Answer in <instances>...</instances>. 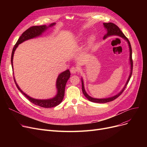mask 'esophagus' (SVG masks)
<instances>
[{
    "instance_id": "obj_1",
    "label": "esophagus",
    "mask_w": 147,
    "mask_h": 147,
    "mask_svg": "<svg viewBox=\"0 0 147 147\" xmlns=\"http://www.w3.org/2000/svg\"><path fill=\"white\" fill-rule=\"evenodd\" d=\"M78 71V69L76 67H72L70 68V72L72 74H76Z\"/></svg>"
}]
</instances>
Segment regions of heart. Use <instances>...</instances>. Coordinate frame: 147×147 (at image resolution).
<instances>
[{
	"label": "heart",
	"mask_w": 147,
	"mask_h": 147,
	"mask_svg": "<svg viewBox=\"0 0 147 147\" xmlns=\"http://www.w3.org/2000/svg\"><path fill=\"white\" fill-rule=\"evenodd\" d=\"M94 40V37H91L90 38V42H93Z\"/></svg>",
	"instance_id": "1"
}]
</instances>
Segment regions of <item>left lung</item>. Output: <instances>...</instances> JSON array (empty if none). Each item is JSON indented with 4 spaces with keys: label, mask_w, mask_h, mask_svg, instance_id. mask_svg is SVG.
<instances>
[{
    "label": "left lung",
    "mask_w": 147,
    "mask_h": 147,
    "mask_svg": "<svg viewBox=\"0 0 147 147\" xmlns=\"http://www.w3.org/2000/svg\"><path fill=\"white\" fill-rule=\"evenodd\" d=\"M104 26L105 27V28L107 30V33L106 34L104 35V39H105L106 38H107L108 37H110L111 36H120L121 37H122L127 42L128 45H129V52H130V57H129V60H130V73L129 74V76L128 78V79L125 84V85L124 86V88H123V89L119 92L118 94H117L116 95H114L112 97H110V98H101V99H98V98H92L91 96H90L87 93L84 89V83H83V79L82 78V92L84 94V95L86 96V98L89 100V101L93 102H96V103H106V102H111L113 100L117 98H118L122 93L124 91L125 89L126 88L127 84H128L130 79L131 78V76L132 74V69H133V60H132V48H131V45L130 43V42L128 38L125 36V34L123 33V32L120 30V29L119 28V27L117 26H116L115 24H114V23L113 22H108V23H104Z\"/></svg>",
    "instance_id": "1"
}]
</instances>
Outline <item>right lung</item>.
Returning <instances> with one entry per match:
<instances>
[{
  "label": "right lung",
  "mask_w": 147,
  "mask_h": 147,
  "mask_svg": "<svg viewBox=\"0 0 147 147\" xmlns=\"http://www.w3.org/2000/svg\"><path fill=\"white\" fill-rule=\"evenodd\" d=\"M54 25H55V22L52 23V24H50L49 26H46L45 25V26L31 27L29 28H28L27 30H26L25 32L21 34V36L18 38V41L17 42L16 44L15 45L14 47L12 49V55H11V64H12V68H13V54L15 49H16L18 47V46L26 40L31 39V38H35L38 36H40V35H42V34L45 32V30H46L49 27L53 26ZM69 77H70V73H69V69H67V70H65V71L61 73V74H59L57 80V82H56L57 94L55 97L51 99H34L29 96L28 95L26 94L20 88L16 81H15L14 76H13V79L18 89L31 102H32L33 104L36 105L40 106L43 108H52V107H54L58 105L62 102V101H63L64 96L65 85H66L67 82L69 78Z\"/></svg>",
  "instance_id": "right-lung-1"
}]
</instances>
